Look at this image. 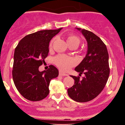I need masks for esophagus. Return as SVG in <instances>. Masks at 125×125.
Returning a JSON list of instances; mask_svg holds the SVG:
<instances>
[{"mask_svg": "<svg viewBox=\"0 0 125 125\" xmlns=\"http://www.w3.org/2000/svg\"><path fill=\"white\" fill-rule=\"evenodd\" d=\"M59 76H67V74L64 73H63L62 72L60 71L59 72Z\"/></svg>", "mask_w": 125, "mask_h": 125, "instance_id": "34e87169", "label": "esophagus"}]
</instances>
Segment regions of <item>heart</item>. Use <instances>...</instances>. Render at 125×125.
Listing matches in <instances>:
<instances>
[{
    "label": "heart",
    "instance_id": "b5f03b06",
    "mask_svg": "<svg viewBox=\"0 0 125 125\" xmlns=\"http://www.w3.org/2000/svg\"><path fill=\"white\" fill-rule=\"evenodd\" d=\"M54 39H53L49 44L51 48L53 43ZM66 42L69 47L73 46L76 48L81 43V39L75 35H69L66 36ZM54 63L60 69L63 71H67L76 64V61L73 58L67 56L64 54H59L54 58Z\"/></svg>",
    "mask_w": 125,
    "mask_h": 125
}]
</instances>
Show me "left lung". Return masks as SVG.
<instances>
[{"label":"left lung","mask_w":125,"mask_h":125,"mask_svg":"<svg viewBox=\"0 0 125 125\" xmlns=\"http://www.w3.org/2000/svg\"><path fill=\"white\" fill-rule=\"evenodd\" d=\"M76 29L86 40L87 52L74 70L84 76L81 79L79 76H71L74 83L67 89V94L74 101L86 102L97 96L106 84L110 73L109 54L105 44L97 36L87 30Z\"/></svg>","instance_id":"8db88e82"}]
</instances>
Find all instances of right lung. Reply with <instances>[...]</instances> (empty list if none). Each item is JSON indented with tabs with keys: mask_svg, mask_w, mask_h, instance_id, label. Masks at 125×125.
Segmentation results:
<instances>
[{
	"mask_svg": "<svg viewBox=\"0 0 125 125\" xmlns=\"http://www.w3.org/2000/svg\"><path fill=\"white\" fill-rule=\"evenodd\" d=\"M62 28L43 30L26 36L19 42L14 53L12 76L16 87L25 99L39 101L49 94L50 81L58 76V69L50 65L47 71L39 67L48 56L51 40Z\"/></svg>",
	"mask_w": 125,
	"mask_h": 125,
	"instance_id": "1",
	"label": "right lung"
}]
</instances>
